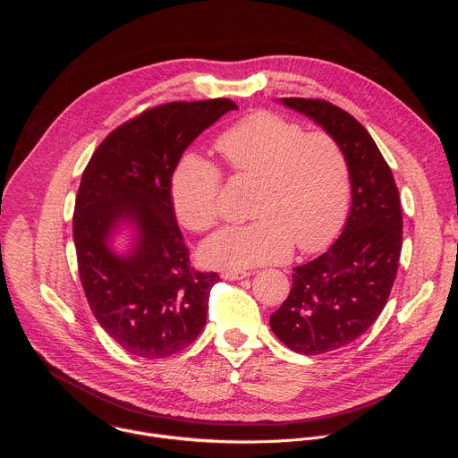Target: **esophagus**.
Here are the masks:
<instances>
[{
  "instance_id": "esophagus-1",
  "label": "esophagus",
  "mask_w": 458,
  "mask_h": 458,
  "mask_svg": "<svg viewBox=\"0 0 458 458\" xmlns=\"http://www.w3.org/2000/svg\"><path fill=\"white\" fill-rule=\"evenodd\" d=\"M250 276H251V272H223V279H226V281H239V279H246Z\"/></svg>"
}]
</instances>
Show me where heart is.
<instances>
[{
	"instance_id": "heart-1",
	"label": "heart",
	"mask_w": 458,
	"mask_h": 458,
	"mask_svg": "<svg viewBox=\"0 0 458 458\" xmlns=\"http://www.w3.org/2000/svg\"><path fill=\"white\" fill-rule=\"evenodd\" d=\"M217 150L235 174L257 177L253 223L226 226L203 242L205 265L242 270L281 263L295 246L318 251L341 232L350 201V165L341 143L276 112H253L217 138ZM223 174L207 157L184 154L170 179L177 221L208 232L219 219Z\"/></svg>"
}]
</instances>
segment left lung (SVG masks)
<instances>
[{
    "label": "left lung",
    "instance_id": "1",
    "mask_svg": "<svg viewBox=\"0 0 458 458\" xmlns=\"http://www.w3.org/2000/svg\"><path fill=\"white\" fill-rule=\"evenodd\" d=\"M281 103L334 136L350 165L352 208L341 237L293 268L290 295L270 317V328L290 350L318 355L353 343L384 310L399 270L403 210L391 168L353 115L324 99Z\"/></svg>",
    "mask_w": 458,
    "mask_h": 458
}]
</instances>
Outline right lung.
I'll use <instances>...</instances> for the list:
<instances>
[{
    "label": "right lung",
    "instance_id": "add662e5",
    "mask_svg": "<svg viewBox=\"0 0 458 458\" xmlns=\"http://www.w3.org/2000/svg\"><path fill=\"white\" fill-rule=\"evenodd\" d=\"M232 99L174 101L145 110L110 132L90 157L76 195L80 279L101 328L128 353L163 359L199 337L216 272L190 267L170 199L182 152ZM126 222L137 230L128 254L109 246Z\"/></svg>",
    "mask_w": 458,
    "mask_h": 458
}]
</instances>
